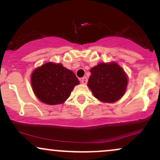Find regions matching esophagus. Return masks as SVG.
I'll list each match as a JSON object with an SVG mask.
<instances>
[{
	"label": "esophagus",
	"mask_w": 160,
	"mask_h": 160,
	"mask_svg": "<svg viewBox=\"0 0 160 160\" xmlns=\"http://www.w3.org/2000/svg\"><path fill=\"white\" fill-rule=\"evenodd\" d=\"M80 80H81V82L82 84H86L87 83V81H88V79L86 77H83V78L80 79Z\"/></svg>",
	"instance_id": "esophagus-1"
}]
</instances>
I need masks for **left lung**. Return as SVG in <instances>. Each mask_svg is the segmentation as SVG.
Returning a JSON list of instances; mask_svg holds the SVG:
<instances>
[{"label":"left lung","instance_id":"1","mask_svg":"<svg viewBox=\"0 0 160 160\" xmlns=\"http://www.w3.org/2000/svg\"><path fill=\"white\" fill-rule=\"evenodd\" d=\"M87 85L96 98L103 102H115L126 92L127 77L117 64L101 63L90 70Z\"/></svg>","mask_w":160,"mask_h":160}]
</instances>
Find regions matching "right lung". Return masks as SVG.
I'll return each instance as SVG.
<instances>
[{
  "label": "right lung",
  "mask_w": 160,
  "mask_h": 160,
  "mask_svg": "<svg viewBox=\"0 0 160 160\" xmlns=\"http://www.w3.org/2000/svg\"><path fill=\"white\" fill-rule=\"evenodd\" d=\"M80 81L74 73L61 64L46 63L33 71L32 86L40 101L50 105L62 104Z\"/></svg>",
  "instance_id": "1"
}]
</instances>
